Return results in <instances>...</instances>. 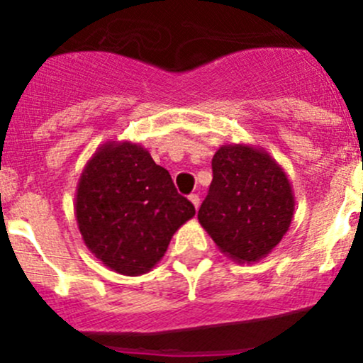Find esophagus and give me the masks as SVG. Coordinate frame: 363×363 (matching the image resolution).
I'll list each match as a JSON object with an SVG mask.
<instances>
[{"mask_svg":"<svg viewBox=\"0 0 363 363\" xmlns=\"http://www.w3.org/2000/svg\"><path fill=\"white\" fill-rule=\"evenodd\" d=\"M189 202L195 205V208H199V205H200V196H199V195H189Z\"/></svg>","mask_w":363,"mask_h":363,"instance_id":"obj_1","label":"esophagus"}]
</instances>
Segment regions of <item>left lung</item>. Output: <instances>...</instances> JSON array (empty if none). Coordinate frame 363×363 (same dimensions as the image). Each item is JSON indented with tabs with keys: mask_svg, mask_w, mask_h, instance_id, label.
Wrapping results in <instances>:
<instances>
[{
	"mask_svg": "<svg viewBox=\"0 0 363 363\" xmlns=\"http://www.w3.org/2000/svg\"><path fill=\"white\" fill-rule=\"evenodd\" d=\"M294 211L290 179L265 149L226 144L216 151L199 221L223 255L259 262L286 235Z\"/></svg>",
	"mask_w": 363,
	"mask_h": 363,
	"instance_id": "8db88e82",
	"label": "left lung"
}]
</instances>
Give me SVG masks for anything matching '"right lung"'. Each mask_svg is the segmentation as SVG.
Wrapping results in <instances>:
<instances>
[{
  "mask_svg": "<svg viewBox=\"0 0 363 363\" xmlns=\"http://www.w3.org/2000/svg\"><path fill=\"white\" fill-rule=\"evenodd\" d=\"M195 216L170 174L133 142L108 140L80 174L75 218L87 250L123 276L155 269L174 233Z\"/></svg>",
  "mask_w": 363,
  "mask_h": 363,
  "instance_id": "add662e5",
  "label": "right lung"
}]
</instances>
